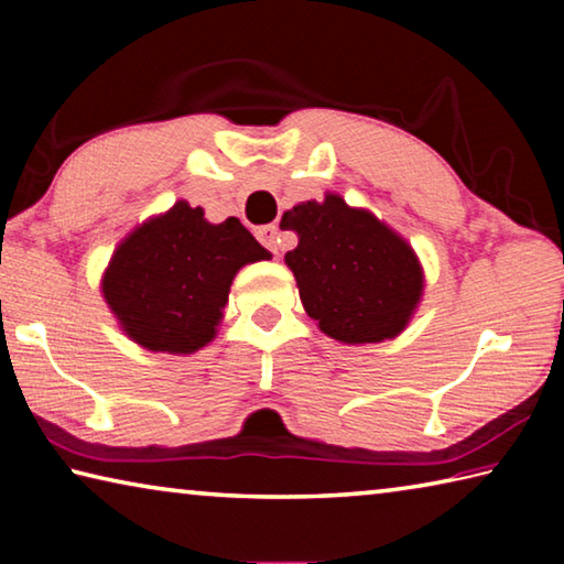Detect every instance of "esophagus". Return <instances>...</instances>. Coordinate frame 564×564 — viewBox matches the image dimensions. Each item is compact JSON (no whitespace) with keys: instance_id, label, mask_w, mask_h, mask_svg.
<instances>
[{"instance_id":"obj_1","label":"esophagus","mask_w":564,"mask_h":564,"mask_svg":"<svg viewBox=\"0 0 564 564\" xmlns=\"http://www.w3.org/2000/svg\"><path fill=\"white\" fill-rule=\"evenodd\" d=\"M256 236H259V241L269 248L271 253H279V241H281V228L275 224H269V226H261L259 231H256Z\"/></svg>"}]
</instances>
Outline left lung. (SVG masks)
I'll use <instances>...</instances> for the list:
<instances>
[{
	"mask_svg": "<svg viewBox=\"0 0 564 564\" xmlns=\"http://www.w3.org/2000/svg\"><path fill=\"white\" fill-rule=\"evenodd\" d=\"M281 228L299 234L285 253L303 308L326 336L380 343L408 326L423 295V269L413 248L373 214L340 196L293 206Z\"/></svg>",
	"mask_w": 564,
	"mask_h": 564,
	"instance_id": "8db88e82",
	"label": "left lung"
}]
</instances>
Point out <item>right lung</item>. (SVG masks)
Returning <instances> with one entry per match:
<instances>
[{
	"instance_id": "1",
	"label": "right lung",
	"mask_w": 564,
	"mask_h": 564,
	"mask_svg": "<svg viewBox=\"0 0 564 564\" xmlns=\"http://www.w3.org/2000/svg\"><path fill=\"white\" fill-rule=\"evenodd\" d=\"M269 256L238 218L208 224L178 202L113 251L101 291L139 346L194 352L216 336L236 271Z\"/></svg>"
}]
</instances>
